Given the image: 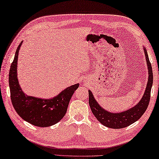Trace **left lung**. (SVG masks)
<instances>
[{"label": "left lung", "mask_w": 159, "mask_h": 159, "mask_svg": "<svg viewBox=\"0 0 159 159\" xmlns=\"http://www.w3.org/2000/svg\"><path fill=\"white\" fill-rule=\"evenodd\" d=\"M144 52H145L148 69V81L142 99L134 107L121 112L107 111L102 108V106L97 103L92 92L90 90L88 91L89 105L90 106L92 113L97 120L106 127L111 129H122L126 127L139 120L148 108L153 83V73L151 63L149 62L148 52L145 48H144Z\"/></svg>", "instance_id": "8db88e82"}]
</instances>
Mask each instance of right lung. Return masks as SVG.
Listing matches in <instances>:
<instances>
[{"instance_id":"1","label":"right lung","mask_w":159,"mask_h":159,"mask_svg":"<svg viewBox=\"0 0 159 159\" xmlns=\"http://www.w3.org/2000/svg\"><path fill=\"white\" fill-rule=\"evenodd\" d=\"M21 42L16 51L9 73L11 101L16 112L23 120L39 127L51 126L61 120L67 112L70 101L79 83L66 88L51 99H40L25 94L17 79V61Z\"/></svg>"}]
</instances>
